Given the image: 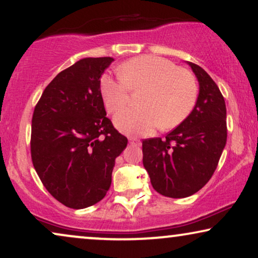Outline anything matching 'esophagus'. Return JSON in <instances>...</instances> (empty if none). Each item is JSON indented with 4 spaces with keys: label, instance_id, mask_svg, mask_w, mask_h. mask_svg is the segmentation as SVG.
Returning <instances> with one entry per match:
<instances>
[{
    "label": "esophagus",
    "instance_id": "34e87169",
    "mask_svg": "<svg viewBox=\"0 0 258 258\" xmlns=\"http://www.w3.org/2000/svg\"><path fill=\"white\" fill-rule=\"evenodd\" d=\"M129 143L135 144V146H140L141 141L139 139H136V137H129Z\"/></svg>",
    "mask_w": 258,
    "mask_h": 258
}]
</instances>
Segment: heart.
<instances>
[{
    "mask_svg": "<svg viewBox=\"0 0 258 258\" xmlns=\"http://www.w3.org/2000/svg\"><path fill=\"white\" fill-rule=\"evenodd\" d=\"M117 72L118 77L104 74L100 80V94L109 112H116L126 103L129 89H143L141 107L123 109L115 116L116 126L126 135H148L160 125L175 128L196 103L195 77L167 58L137 56L119 66Z\"/></svg>",
    "mask_w": 258,
    "mask_h": 258,
    "instance_id": "obj_1",
    "label": "heart"
}]
</instances>
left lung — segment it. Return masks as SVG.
Here are the masks:
<instances>
[{
	"mask_svg": "<svg viewBox=\"0 0 258 258\" xmlns=\"http://www.w3.org/2000/svg\"><path fill=\"white\" fill-rule=\"evenodd\" d=\"M200 83L196 104L188 117L165 136L143 140V165L153 188L171 199L191 196L216 170L227 143V108L223 95L206 70L192 62Z\"/></svg>",
	"mask_w": 258,
	"mask_h": 258,
	"instance_id": "obj_1",
	"label": "left lung"
}]
</instances>
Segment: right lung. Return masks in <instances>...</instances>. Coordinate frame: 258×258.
Returning <instances> with one entry per match:
<instances>
[{
    "label": "right lung",
    "instance_id": "obj_1",
    "mask_svg": "<svg viewBox=\"0 0 258 258\" xmlns=\"http://www.w3.org/2000/svg\"><path fill=\"white\" fill-rule=\"evenodd\" d=\"M112 57H87L45 88L31 119V160L50 195L73 209L94 206L111 184L128 139L114 128L100 94Z\"/></svg>",
    "mask_w": 258,
    "mask_h": 258
}]
</instances>
